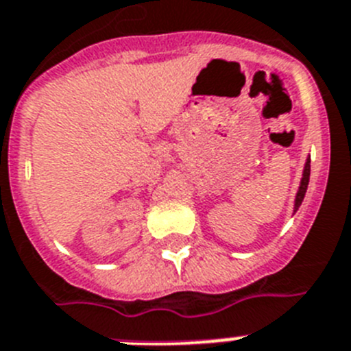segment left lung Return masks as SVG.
<instances>
[{
    "label": "left lung",
    "mask_w": 351,
    "mask_h": 351,
    "mask_svg": "<svg viewBox=\"0 0 351 351\" xmlns=\"http://www.w3.org/2000/svg\"><path fill=\"white\" fill-rule=\"evenodd\" d=\"M309 175H311V160H309V158H307L306 167H304L302 182H300V187H298L297 197H295V212H297V210H298V206L302 205L304 196H306V191H307V185H309Z\"/></svg>",
    "instance_id": "1"
}]
</instances>
